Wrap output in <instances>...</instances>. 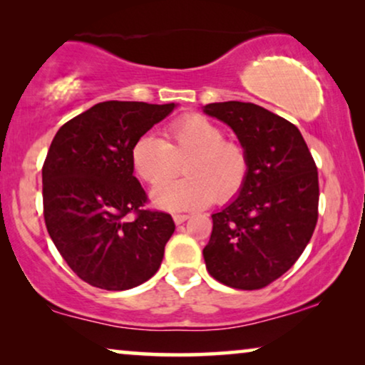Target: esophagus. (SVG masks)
Listing matches in <instances>:
<instances>
[{
  "label": "esophagus",
  "mask_w": 365,
  "mask_h": 365,
  "mask_svg": "<svg viewBox=\"0 0 365 365\" xmlns=\"http://www.w3.org/2000/svg\"><path fill=\"white\" fill-rule=\"evenodd\" d=\"M173 217H174V222H176V224H182L189 219V214H174Z\"/></svg>",
  "instance_id": "1"
}]
</instances>
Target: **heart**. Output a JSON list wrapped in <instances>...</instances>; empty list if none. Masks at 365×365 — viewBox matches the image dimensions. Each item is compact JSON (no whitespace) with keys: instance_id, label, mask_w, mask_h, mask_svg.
Masks as SVG:
<instances>
[{"instance_id":"1","label":"heart","mask_w":365,"mask_h":365,"mask_svg":"<svg viewBox=\"0 0 365 365\" xmlns=\"http://www.w3.org/2000/svg\"><path fill=\"white\" fill-rule=\"evenodd\" d=\"M185 161L188 174L167 183ZM134 171L144 182L158 186L153 201L169 211L207 206L212 199L226 202L237 196L249 178V154L239 141L224 139L221 126L201 114L173 121L164 139L143 134L131 148Z\"/></svg>"}]
</instances>
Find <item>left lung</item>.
<instances>
[{
	"label": "left lung",
	"instance_id": "left-lung-1",
	"mask_svg": "<svg viewBox=\"0 0 365 365\" xmlns=\"http://www.w3.org/2000/svg\"><path fill=\"white\" fill-rule=\"evenodd\" d=\"M237 134L249 154L246 186L221 212L202 249L207 272L229 287L254 291L294 266L319 216L317 166L299 129L252 103L204 106Z\"/></svg>",
	"mask_w": 365,
	"mask_h": 365
}]
</instances>
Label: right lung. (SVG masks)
Returning a JSON list of instances; mask_svg holds the SVG:
<instances>
[{
	"label": "right lung",
	"mask_w": 365,
	"mask_h": 365,
	"mask_svg": "<svg viewBox=\"0 0 365 365\" xmlns=\"http://www.w3.org/2000/svg\"><path fill=\"white\" fill-rule=\"evenodd\" d=\"M169 104L104 101L59 128L43 164V212L54 246L84 282L126 291L158 272L171 214L144 207L131 148Z\"/></svg>",
	"instance_id": "1"
}]
</instances>
